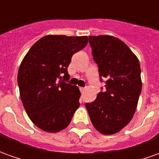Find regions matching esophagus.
Segmentation results:
<instances>
[{"label":"esophagus","mask_w":159,"mask_h":159,"mask_svg":"<svg viewBox=\"0 0 159 159\" xmlns=\"http://www.w3.org/2000/svg\"><path fill=\"white\" fill-rule=\"evenodd\" d=\"M85 90H86V89H85V88H80V91H81V93H83Z\"/></svg>","instance_id":"34e87169"}]
</instances>
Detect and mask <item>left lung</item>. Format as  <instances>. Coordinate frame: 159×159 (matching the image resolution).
<instances>
[{
    "instance_id": "obj_1",
    "label": "left lung",
    "mask_w": 159,
    "mask_h": 159,
    "mask_svg": "<svg viewBox=\"0 0 159 159\" xmlns=\"http://www.w3.org/2000/svg\"><path fill=\"white\" fill-rule=\"evenodd\" d=\"M100 81L107 78L106 91L86 103L93 127L103 134L119 132L129 123L141 92L139 59L129 48L111 36H89Z\"/></svg>"
}]
</instances>
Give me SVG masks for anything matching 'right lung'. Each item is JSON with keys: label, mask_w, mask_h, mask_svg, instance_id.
Wrapping results in <instances>:
<instances>
[{"label": "right lung", "mask_w": 159, "mask_h": 159, "mask_svg": "<svg viewBox=\"0 0 159 159\" xmlns=\"http://www.w3.org/2000/svg\"><path fill=\"white\" fill-rule=\"evenodd\" d=\"M88 44V36L48 35L30 48L19 66L18 84L30 119L49 133L68 126L79 107V89L66 83L71 57ZM63 80H62V78Z\"/></svg>", "instance_id": "1"}]
</instances>
